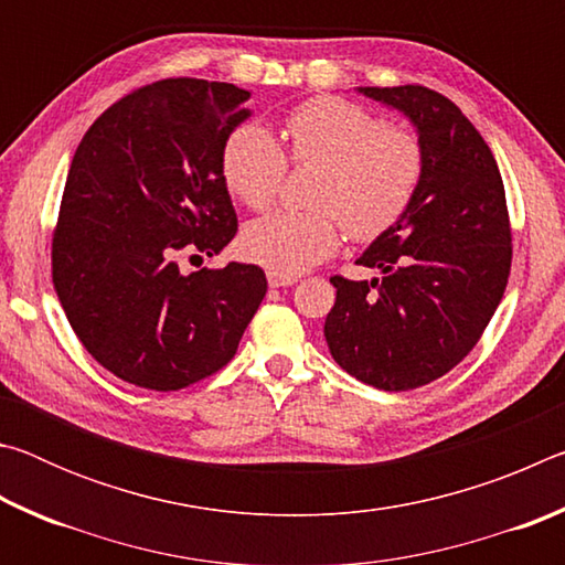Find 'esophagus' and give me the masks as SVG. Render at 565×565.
I'll return each mask as SVG.
<instances>
[{"instance_id": "1", "label": "esophagus", "mask_w": 565, "mask_h": 565, "mask_svg": "<svg viewBox=\"0 0 565 565\" xmlns=\"http://www.w3.org/2000/svg\"><path fill=\"white\" fill-rule=\"evenodd\" d=\"M296 279L294 276H279V274H271L269 271V286L271 289H286V286H294Z\"/></svg>"}]
</instances>
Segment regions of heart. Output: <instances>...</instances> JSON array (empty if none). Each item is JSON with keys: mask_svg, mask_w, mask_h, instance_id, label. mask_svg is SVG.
<instances>
[{"mask_svg": "<svg viewBox=\"0 0 565 565\" xmlns=\"http://www.w3.org/2000/svg\"><path fill=\"white\" fill-rule=\"evenodd\" d=\"M289 154L321 167L313 204L321 212H274L246 224V259L279 276H299L339 246V222L351 238L371 242L394 226L424 174L414 131L381 124L356 104L319 97L296 107L284 124ZM222 174L248 209H266L281 186L286 157L259 124L238 127L222 151Z\"/></svg>", "mask_w": 565, "mask_h": 565, "instance_id": "b5f03b06", "label": "heart"}]
</instances>
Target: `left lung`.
I'll list each match as a JSON object with an SVG mask.
<instances>
[{
	"mask_svg": "<svg viewBox=\"0 0 565 565\" xmlns=\"http://www.w3.org/2000/svg\"><path fill=\"white\" fill-rule=\"evenodd\" d=\"M356 92L408 119L424 174L404 216L356 259L381 276L331 279L323 337L351 376L408 391L448 374L489 327L511 269L505 191L489 145L444 94L418 84Z\"/></svg>",
	"mask_w": 565,
	"mask_h": 565,
	"instance_id": "left-lung-1",
	"label": "left lung"
}]
</instances>
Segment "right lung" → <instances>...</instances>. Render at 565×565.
Instances as JSON below:
<instances>
[{
  "label": "right lung",
  "mask_w": 565,
  "mask_h": 565,
  "mask_svg": "<svg viewBox=\"0 0 565 565\" xmlns=\"http://www.w3.org/2000/svg\"><path fill=\"white\" fill-rule=\"evenodd\" d=\"M226 82L164 79L92 124L66 177L54 289L94 359L127 384L177 391L232 361L266 296L254 264L181 274L236 234L222 151L252 117Z\"/></svg>",
  "instance_id": "add662e5"
}]
</instances>
